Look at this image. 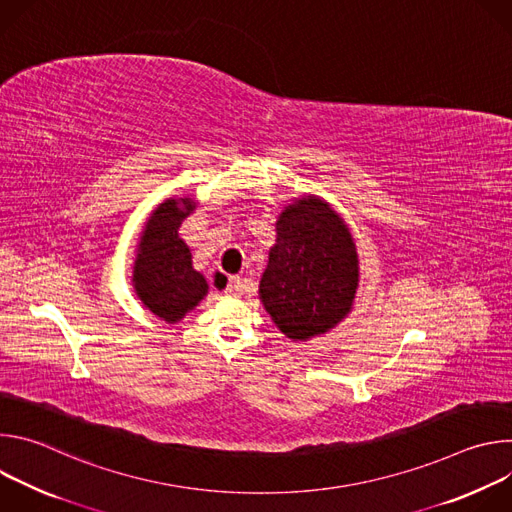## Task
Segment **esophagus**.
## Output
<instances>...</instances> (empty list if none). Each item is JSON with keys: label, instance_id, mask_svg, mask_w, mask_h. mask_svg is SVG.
Listing matches in <instances>:
<instances>
[{"label": "esophagus", "instance_id": "1", "mask_svg": "<svg viewBox=\"0 0 512 512\" xmlns=\"http://www.w3.org/2000/svg\"><path fill=\"white\" fill-rule=\"evenodd\" d=\"M212 285L216 289H223L225 294H237V291L241 289V279L239 277H229L227 283L223 285V275H214L212 277Z\"/></svg>", "mask_w": 512, "mask_h": 512}]
</instances>
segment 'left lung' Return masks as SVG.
<instances>
[{
  "label": "left lung",
  "mask_w": 512,
  "mask_h": 512,
  "mask_svg": "<svg viewBox=\"0 0 512 512\" xmlns=\"http://www.w3.org/2000/svg\"><path fill=\"white\" fill-rule=\"evenodd\" d=\"M275 231L261 302L287 338L324 334L346 318L358 287V255L344 218L306 196L285 206Z\"/></svg>",
  "instance_id": "left-lung-1"
}]
</instances>
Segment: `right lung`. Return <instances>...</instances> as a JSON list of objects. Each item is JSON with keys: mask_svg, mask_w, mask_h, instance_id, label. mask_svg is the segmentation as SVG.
<instances>
[{"mask_svg": "<svg viewBox=\"0 0 512 512\" xmlns=\"http://www.w3.org/2000/svg\"><path fill=\"white\" fill-rule=\"evenodd\" d=\"M196 208L192 198H168L148 218L137 245L133 287L141 304L168 324L180 322L208 294V283L192 267V253L178 231Z\"/></svg>", "mask_w": 512, "mask_h": 512, "instance_id": "right-lung-1", "label": "right lung"}]
</instances>
